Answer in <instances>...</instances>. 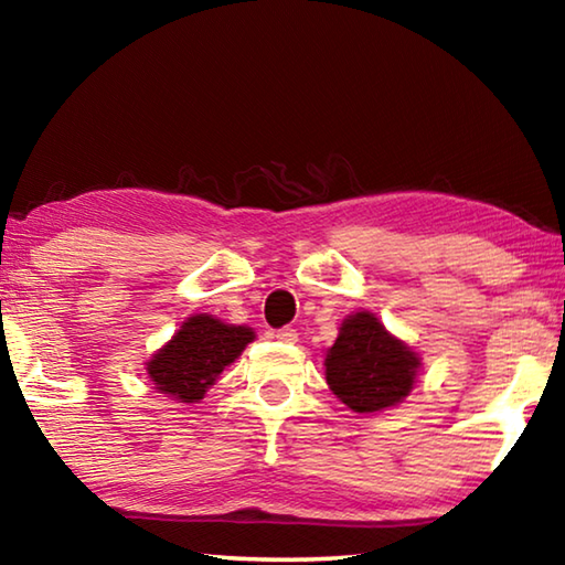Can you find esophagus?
I'll use <instances>...</instances> for the list:
<instances>
[{
  "mask_svg": "<svg viewBox=\"0 0 565 565\" xmlns=\"http://www.w3.org/2000/svg\"><path fill=\"white\" fill-rule=\"evenodd\" d=\"M274 338L281 343H296L299 341V333H296L291 326H284V328H279V331H274Z\"/></svg>",
  "mask_w": 565,
  "mask_h": 565,
  "instance_id": "esophagus-1",
  "label": "esophagus"
}]
</instances>
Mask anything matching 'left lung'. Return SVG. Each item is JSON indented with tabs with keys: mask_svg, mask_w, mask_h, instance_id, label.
I'll use <instances>...</instances> for the list:
<instances>
[{
	"mask_svg": "<svg viewBox=\"0 0 565 565\" xmlns=\"http://www.w3.org/2000/svg\"><path fill=\"white\" fill-rule=\"evenodd\" d=\"M419 358L373 313L348 316L326 355V383L353 413L393 407L413 390Z\"/></svg>",
	"mask_w": 565,
	"mask_h": 565,
	"instance_id": "left-lung-1",
	"label": "left lung"
}]
</instances>
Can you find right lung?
<instances>
[{"label":"right lung","instance_id":"add662e5","mask_svg":"<svg viewBox=\"0 0 565 565\" xmlns=\"http://www.w3.org/2000/svg\"><path fill=\"white\" fill-rule=\"evenodd\" d=\"M254 341L247 326H227L212 316H192L148 363L152 383L180 403H198L217 375Z\"/></svg>","mask_w":565,"mask_h":565}]
</instances>
